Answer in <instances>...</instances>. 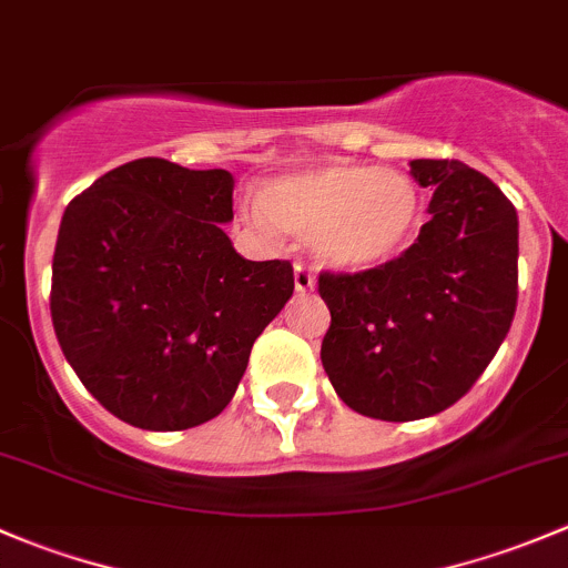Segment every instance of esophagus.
<instances>
[{"label":"esophagus","mask_w":568,"mask_h":568,"mask_svg":"<svg viewBox=\"0 0 568 568\" xmlns=\"http://www.w3.org/2000/svg\"><path fill=\"white\" fill-rule=\"evenodd\" d=\"M294 288L296 294H311V291L316 288V277H313L311 268H305L302 263L294 266Z\"/></svg>","instance_id":"obj_1"}]
</instances>
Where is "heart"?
I'll use <instances>...</instances> for the list:
<instances>
[{
	"mask_svg": "<svg viewBox=\"0 0 568 568\" xmlns=\"http://www.w3.org/2000/svg\"><path fill=\"white\" fill-rule=\"evenodd\" d=\"M257 220L313 239L326 266L368 272L415 239L423 194L409 175L363 162H326L277 178L261 192Z\"/></svg>",
	"mask_w": 568,
	"mask_h": 568,
	"instance_id": "heart-1",
	"label": "heart"
}]
</instances>
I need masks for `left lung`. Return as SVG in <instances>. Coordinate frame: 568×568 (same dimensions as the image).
<instances>
[{
	"mask_svg": "<svg viewBox=\"0 0 568 568\" xmlns=\"http://www.w3.org/2000/svg\"><path fill=\"white\" fill-rule=\"evenodd\" d=\"M432 192L409 250L357 274L321 272L329 307L321 363L346 406L376 420H420L478 382L517 313L519 220L511 200L456 159H415Z\"/></svg>",
	"mask_w": 568,
	"mask_h": 568,
	"instance_id": "obj_1",
	"label": "left lung"
}]
</instances>
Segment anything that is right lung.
Instances as JSON below:
<instances>
[{"label":"right lung","instance_id":"add662e5","mask_svg":"<svg viewBox=\"0 0 568 568\" xmlns=\"http://www.w3.org/2000/svg\"><path fill=\"white\" fill-rule=\"evenodd\" d=\"M233 175L134 159L68 203L51 324L82 385L120 420L183 432L231 404L252 343L294 294L288 261L233 250Z\"/></svg>","mask_w":568,"mask_h":568}]
</instances>
